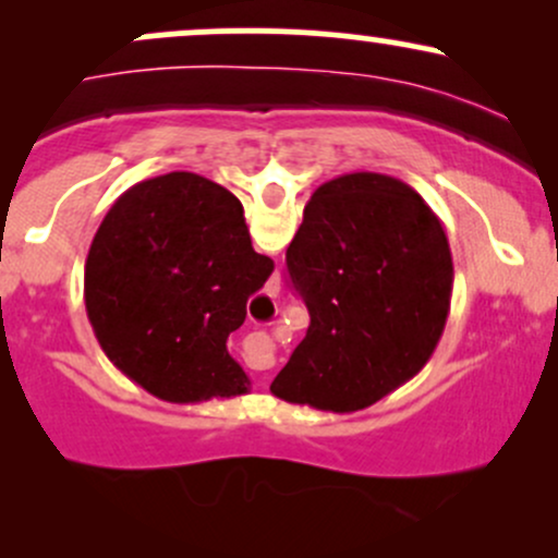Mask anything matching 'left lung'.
<instances>
[{
    "label": "left lung",
    "mask_w": 558,
    "mask_h": 558,
    "mask_svg": "<svg viewBox=\"0 0 558 558\" xmlns=\"http://www.w3.org/2000/svg\"><path fill=\"white\" fill-rule=\"evenodd\" d=\"M310 310L304 341L270 390L349 414L412 380L451 310L453 262L444 226L412 185L380 172L323 183L286 252Z\"/></svg>",
    "instance_id": "8db88e82"
}]
</instances>
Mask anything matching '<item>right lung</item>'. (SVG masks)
Here are the masks:
<instances>
[{
  "label": "right lung",
  "mask_w": 558,
  "mask_h": 558,
  "mask_svg": "<svg viewBox=\"0 0 558 558\" xmlns=\"http://www.w3.org/2000/svg\"><path fill=\"white\" fill-rule=\"evenodd\" d=\"M272 267L254 252L239 198L196 172H168L131 185L101 220L86 315L114 367L157 399H230L248 393V377L228 336Z\"/></svg>",
  "instance_id": "obj_1"
}]
</instances>
